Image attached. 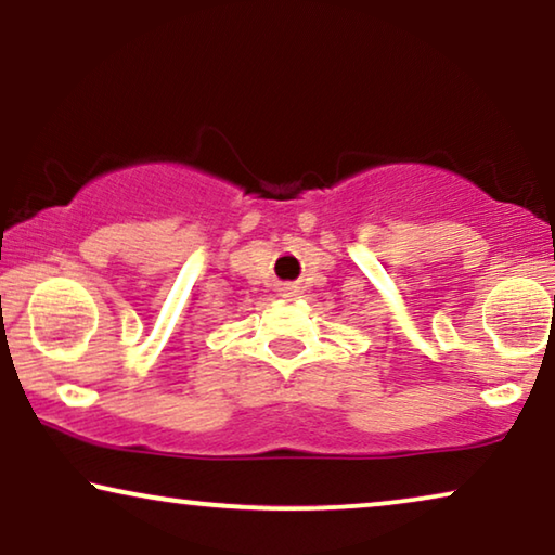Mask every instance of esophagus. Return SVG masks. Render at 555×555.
Here are the masks:
<instances>
[{
	"label": "esophagus",
	"mask_w": 555,
	"mask_h": 555,
	"mask_svg": "<svg viewBox=\"0 0 555 555\" xmlns=\"http://www.w3.org/2000/svg\"><path fill=\"white\" fill-rule=\"evenodd\" d=\"M283 293L287 295V298H291V295H295V293H298V291H295L293 285H287V287H283Z\"/></svg>",
	"instance_id": "obj_1"
}]
</instances>
